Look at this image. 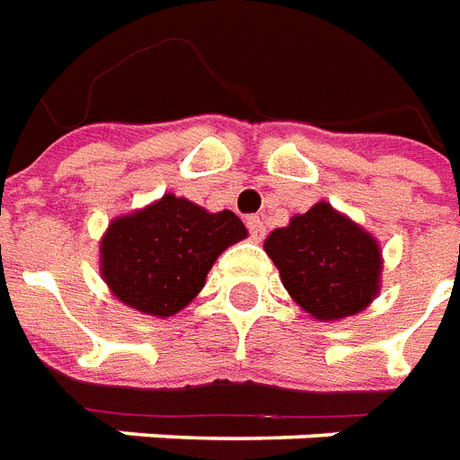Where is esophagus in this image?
<instances>
[{
	"instance_id": "obj_1",
	"label": "esophagus",
	"mask_w": 460,
	"mask_h": 460,
	"mask_svg": "<svg viewBox=\"0 0 460 460\" xmlns=\"http://www.w3.org/2000/svg\"><path fill=\"white\" fill-rule=\"evenodd\" d=\"M245 223H247V230H250V235L255 237V240H262V237H265V223H262V217L250 215Z\"/></svg>"
}]
</instances>
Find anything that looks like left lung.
Instances as JSON below:
<instances>
[{
  "instance_id": "1",
  "label": "left lung",
  "mask_w": 460,
  "mask_h": 460,
  "mask_svg": "<svg viewBox=\"0 0 460 460\" xmlns=\"http://www.w3.org/2000/svg\"><path fill=\"white\" fill-rule=\"evenodd\" d=\"M265 252L289 297L317 322H340L369 307L381 289L376 237L327 200L272 230Z\"/></svg>"
}]
</instances>
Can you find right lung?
Here are the masks:
<instances>
[{
  "instance_id": "right-lung-1",
  "label": "right lung",
  "mask_w": 460,
  "mask_h": 460,
  "mask_svg": "<svg viewBox=\"0 0 460 460\" xmlns=\"http://www.w3.org/2000/svg\"><path fill=\"white\" fill-rule=\"evenodd\" d=\"M245 237L233 210L210 213L165 193L111 220L99 243V270L126 307L165 319L200 295L215 260Z\"/></svg>"
}]
</instances>
